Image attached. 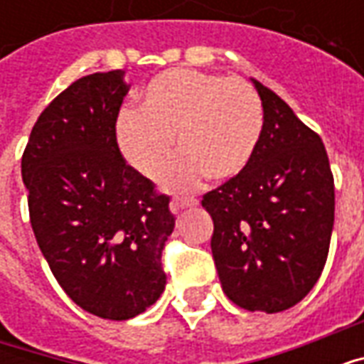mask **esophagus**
<instances>
[{
  "label": "esophagus",
  "mask_w": 364,
  "mask_h": 364,
  "mask_svg": "<svg viewBox=\"0 0 364 364\" xmlns=\"http://www.w3.org/2000/svg\"><path fill=\"white\" fill-rule=\"evenodd\" d=\"M195 203H197L195 198H173L169 208H171V213L173 214H179L181 210H185V208H189V206L195 205Z\"/></svg>",
  "instance_id": "esophagus-1"
}]
</instances>
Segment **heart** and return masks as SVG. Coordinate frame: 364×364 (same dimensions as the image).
I'll use <instances>...</instances> for the list:
<instances>
[{
    "label": "heart",
    "mask_w": 364,
    "mask_h": 364,
    "mask_svg": "<svg viewBox=\"0 0 364 364\" xmlns=\"http://www.w3.org/2000/svg\"><path fill=\"white\" fill-rule=\"evenodd\" d=\"M263 132L257 93L242 80L177 68L156 75L144 90L140 109H122L114 138L122 158L154 179L177 148L167 169L169 189H191L203 175L232 179L252 164Z\"/></svg>",
    "instance_id": "b5f03b06"
}]
</instances>
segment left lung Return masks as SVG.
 <instances>
[{
  "instance_id": "left-lung-1",
  "label": "left lung",
  "mask_w": 364,
  "mask_h": 364,
  "mask_svg": "<svg viewBox=\"0 0 364 364\" xmlns=\"http://www.w3.org/2000/svg\"><path fill=\"white\" fill-rule=\"evenodd\" d=\"M263 132L252 164L203 206L213 216V257L240 308L282 312L320 279L329 252L336 187L321 138L274 91L253 80Z\"/></svg>"
}]
</instances>
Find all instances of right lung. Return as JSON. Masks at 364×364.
<instances>
[{
  "label": "right lung",
  "mask_w": 364,
  "mask_h": 364,
  "mask_svg": "<svg viewBox=\"0 0 364 364\" xmlns=\"http://www.w3.org/2000/svg\"><path fill=\"white\" fill-rule=\"evenodd\" d=\"M124 72L85 75L35 122L21 159L36 244L68 296L128 320L166 289L161 252L175 228L169 197L120 156L114 122Z\"/></svg>",
  "instance_id": "1"
}]
</instances>
